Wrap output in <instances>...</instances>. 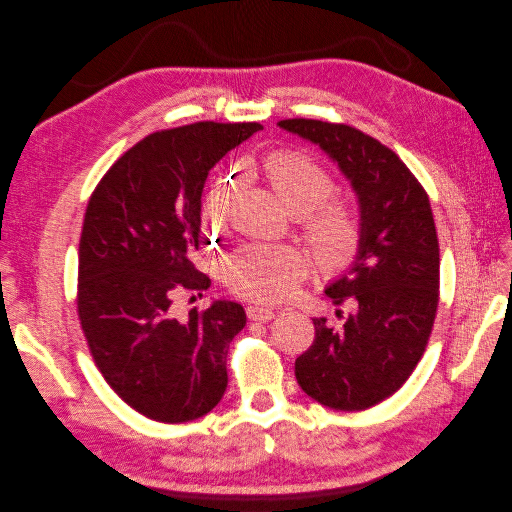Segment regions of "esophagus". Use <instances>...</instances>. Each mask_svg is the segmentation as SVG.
<instances>
[{"mask_svg": "<svg viewBox=\"0 0 512 512\" xmlns=\"http://www.w3.org/2000/svg\"><path fill=\"white\" fill-rule=\"evenodd\" d=\"M246 314L250 321H258V323H269L275 319V312L271 308H262V306H248Z\"/></svg>", "mask_w": 512, "mask_h": 512, "instance_id": "obj_1", "label": "esophagus"}]
</instances>
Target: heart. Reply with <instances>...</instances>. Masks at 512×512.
<instances>
[{"label":"heart","mask_w":512,"mask_h":512,"mask_svg":"<svg viewBox=\"0 0 512 512\" xmlns=\"http://www.w3.org/2000/svg\"><path fill=\"white\" fill-rule=\"evenodd\" d=\"M279 200L304 216V233L314 254L327 264H342L352 258L360 241V212L348 200H327L333 177L327 166L304 150H273L260 164ZM243 170H252L250 164ZM235 177H216L202 198V221L210 229L225 227L233 196ZM306 258L291 246L248 243L235 250L223 269L225 283L233 294L252 302H279L294 294L306 275Z\"/></svg>","instance_id":"obj_1"}]
</instances>
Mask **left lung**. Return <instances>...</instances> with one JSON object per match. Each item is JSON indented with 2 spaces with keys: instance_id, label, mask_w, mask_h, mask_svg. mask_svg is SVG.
I'll return each mask as SVG.
<instances>
[{
  "instance_id": "obj_1",
  "label": "left lung",
  "mask_w": 512,
  "mask_h": 512,
  "mask_svg": "<svg viewBox=\"0 0 512 512\" xmlns=\"http://www.w3.org/2000/svg\"><path fill=\"white\" fill-rule=\"evenodd\" d=\"M279 125L339 164L362 218L356 262L325 291L337 319H312L314 342L296 358V379L323 406L367 410L406 383L433 331L440 243L429 196L394 150L356 127L312 118Z\"/></svg>"
}]
</instances>
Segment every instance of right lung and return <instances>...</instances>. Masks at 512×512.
Listing matches in <instances>:
<instances>
[{"instance_id":"right-lung-1","label":"right lung","mask_w":512,"mask_h":512,"mask_svg":"<svg viewBox=\"0 0 512 512\" xmlns=\"http://www.w3.org/2000/svg\"><path fill=\"white\" fill-rule=\"evenodd\" d=\"M260 129L204 120L150 133L89 198L79 241L81 329L106 383L152 421H196L227 389V352L246 312L216 302L179 319L175 300L210 287L191 262L210 168Z\"/></svg>"}]
</instances>
